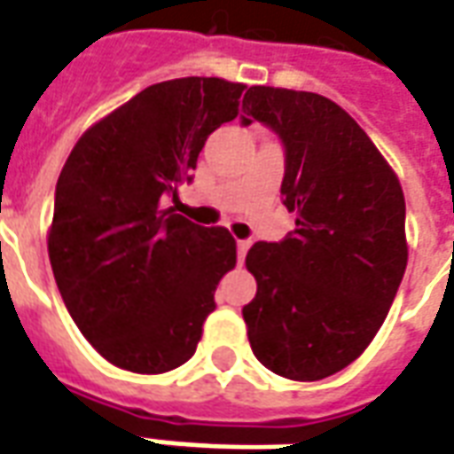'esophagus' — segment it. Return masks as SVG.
Returning <instances> with one entry per match:
<instances>
[{
  "label": "esophagus",
  "instance_id": "esophagus-1",
  "mask_svg": "<svg viewBox=\"0 0 454 454\" xmlns=\"http://www.w3.org/2000/svg\"><path fill=\"white\" fill-rule=\"evenodd\" d=\"M249 247H252L249 239H239V242H237V256H239V262H244V256H247V252H249Z\"/></svg>",
  "mask_w": 454,
  "mask_h": 454
}]
</instances>
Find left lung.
I'll return each instance as SVG.
<instances>
[{"label":"left lung","instance_id":"left-lung-1","mask_svg":"<svg viewBox=\"0 0 454 454\" xmlns=\"http://www.w3.org/2000/svg\"><path fill=\"white\" fill-rule=\"evenodd\" d=\"M242 124L263 121L286 146L281 195L295 212L284 242H256L244 305L254 355L273 374L317 381L342 372L384 325L408 262L406 200L366 131L333 99L254 85Z\"/></svg>","mask_w":454,"mask_h":454}]
</instances>
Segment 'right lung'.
<instances>
[{
  "instance_id": "1",
  "label": "right lung",
  "mask_w": 454,
  "mask_h": 454,
  "mask_svg": "<svg viewBox=\"0 0 454 454\" xmlns=\"http://www.w3.org/2000/svg\"><path fill=\"white\" fill-rule=\"evenodd\" d=\"M244 88L178 78L141 90L80 137L58 176L48 259L67 313L109 364L163 374L195 355L237 242L176 215L166 195L239 114Z\"/></svg>"
}]
</instances>
